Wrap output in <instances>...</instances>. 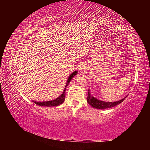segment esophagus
Wrapping results in <instances>:
<instances>
[{"label": "esophagus", "instance_id": "34e87169", "mask_svg": "<svg viewBox=\"0 0 150 150\" xmlns=\"http://www.w3.org/2000/svg\"><path fill=\"white\" fill-rule=\"evenodd\" d=\"M81 69H82L83 71H86V67L85 66H81Z\"/></svg>", "mask_w": 150, "mask_h": 150}]
</instances>
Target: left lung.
I'll list each match as a JSON object with an SVG mask.
<instances>
[{
    "mask_svg": "<svg viewBox=\"0 0 150 150\" xmlns=\"http://www.w3.org/2000/svg\"><path fill=\"white\" fill-rule=\"evenodd\" d=\"M126 98H124L122 99L121 100L117 101L116 102H104L100 100H98V99L94 98L93 96H91L89 92V89H88V98H87V101L89 104L91 106H93L94 108L99 109V110H104V109L106 108H110L112 107H115L117 104H120L122 101H124V99Z\"/></svg>",
    "mask_w": 150,
    "mask_h": 150,
    "instance_id": "8db88e82",
    "label": "left lung"
}]
</instances>
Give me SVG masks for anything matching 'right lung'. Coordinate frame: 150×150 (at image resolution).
Wrapping results in <instances>:
<instances>
[{
    "label": "right lung",
    "mask_w": 150,
    "mask_h": 150,
    "mask_svg": "<svg viewBox=\"0 0 150 150\" xmlns=\"http://www.w3.org/2000/svg\"><path fill=\"white\" fill-rule=\"evenodd\" d=\"M78 73V71H76L74 72H72V73L69 76V78H68L67 81V83L66 85L65 86V89L63 91L62 94L59 97H58L57 98L54 99V100L52 101H44V102H37V101H33V102L38 104L39 106H47V107H50V106H57L58 105H59V104H61L64 101V99H65V95H66V89L67 88V86L69 84V83H70V81H71V79H72L73 77L76 75V74Z\"/></svg>",
    "instance_id": "obj_1"
}]
</instances>
